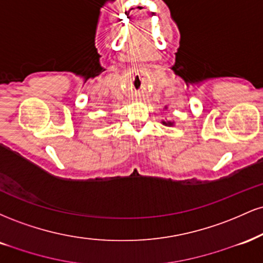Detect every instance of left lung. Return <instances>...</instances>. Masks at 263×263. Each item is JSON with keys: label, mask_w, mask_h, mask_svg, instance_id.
Segmentation results:
<instances>
[{"label": "left lung", "mask_w": 263, "mask_h": 263, "mask_svg": "<svg viewBox=\"0 0 263 263\" xmlns=\"http://www.w3.org/2000/svg\"><path fill=\"white\" fill-rule=\"evenodd\" d=\"M167 108V106H165ZM162 125L167 126V127H172V126H174V121H162Z\"/></svg>", "instance_id": "left-lung-1"}]
</instances>
